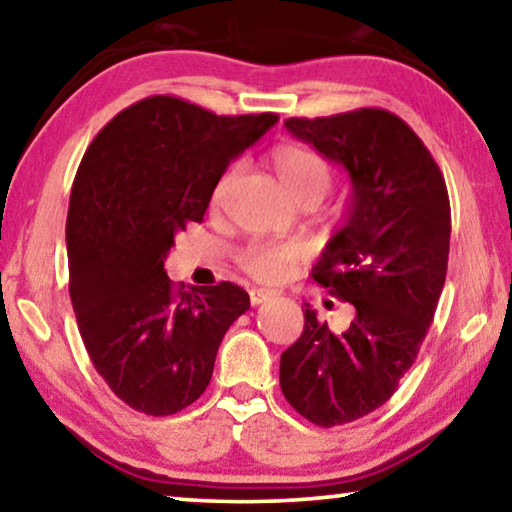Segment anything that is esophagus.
<instances>
[{
    "label": "esophagus",
    "mask_w": 512,
    "mask_h": 512,
    "mask_svg": "<svg viewBox=\"0 0 512 512\" xmlns=\"http://www.w3.org/2000/svg\"><path fill=\"white\" fill-rule=\"evenodd\" d=\"M272 297V293L270 290H265V288H251L249 290V302H251V306H258V304H263V302H267Z\"/></svg>",
    "instance_id": "34e87169"
}]
</instances>
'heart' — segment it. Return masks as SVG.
<instances>
[{
	"instance_id": "obj_1",
	"label": "heart",
	"mask_w": 512,
	"mask_h": 512,
	"mask_svg": "<svg viewBox=\"0 0 512 512\" xmlns=\"http://www.w3.org/2000/svg\"><path fill=\"white\" fill-rule=\"evenodd\" d=\"M272 167L277 178L290 199L297 201L306 194H322L329 190L332 183V169L318 153L302 146H277L272 151ZM235 178V167L217 180L212 190V201H222ZM297 258V249L293 245H279V242H251L249 247L240 251L242 270L258 281H279L288 274L290 265Z\"/></svg>"
}]
</instances>
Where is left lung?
<instances>
[{
	"label": "left lung",
	"instance_id": "8db88e82",
	"mask_svg": "<svg viewBox=\"0 0 512 512\" xmlns=\"http://www.w3.org/2000/svg\"><path fill=\"white\" fill-rule=\"evenodd\" d=\"M286 128L352 183L313 279L355 306V320L334 334L306 304L304 332L279 368L288 403L332 428L387 403L419 355L446 281L451 203L428 148L387 109L288 119Z\"/></svg>",
	"mask_w": 512,
	"mask_h": 512
}]
</instances>
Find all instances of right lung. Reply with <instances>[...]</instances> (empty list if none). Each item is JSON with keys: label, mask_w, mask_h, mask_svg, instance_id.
<instances>
[{"label": "right lung", "mask_w": 512, "mask_h": 512, "mask_svg": "<svg viewBox=\"0 0 512 512\" xmlns=\"http://www.w3.org/2000/svg\"><path fill=\"white\" fill-rule=\"evenodd\" d=\"M277 121L151 96L86 148L66 219L70 302L93 366L132 410L169 416L192 405L226 329L249 309L231 281L176 288L164 258L206 215L226 167Z\"/></svg>", "instance_id": "add662e5"}]
</instances>
